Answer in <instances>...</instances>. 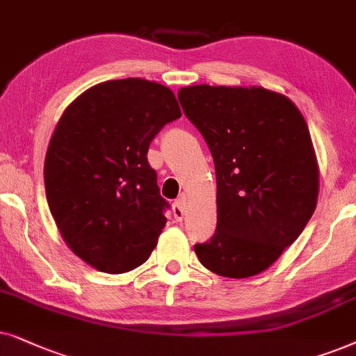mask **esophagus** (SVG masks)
<instances>
[{
    "instance_id": "esophagus-1",
    "label": "esophagus",
    "mask_w": 356,
    "mask_h": 356,
    "mask_svg": "<svg viewBox=\"0 0 356 356\" xmlns=\"http://www.w3.org/2000/svg\"><path fill=\"white\" fill-rule=\"evenodd\" d=\"M172 213H174V220L181 222L184 218H186L187 211H186V203H184V200H177L172 205Z\"/></svg>"
}]
</instances>
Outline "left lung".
Masks as SVG:
<instances>
[{"label":"left lung","instance_id":"left-lung-1","mask_svg":"<svg viewBox=\"0 0 356 356\" xmlns=\"http://www.w3.org/2000/svg\"><path fill=\"white\" fill-rule=\"evenodd\" d=\"M177 97L216 172L215 234L193 249L221 277L264 272L316 210L319 170L306 120L290 99L264 88L198 84Z\"/></svg>","mask_w":356,"mask_h":356}]
</instances>
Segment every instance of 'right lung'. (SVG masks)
<instances>
[{
	"instance_id": "add662e5",
	"label": "right lung",
	"mask_w": 356,
	"mask_h": 356,
	"mask_svg": "<svg viewBox=\"0 0 356 356\" xmlns=\"http://www.w3.org/2000/svg\"><path fill=\"white\" fill-rule=\"evenodd\" d=\"M181 108L163 84L113 79L66 107L45 156V192L65 243L106 273L145 264L169 203L148 163L149 143Z\"/></svg>"
}]
</instances>
